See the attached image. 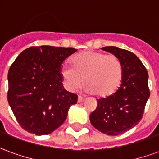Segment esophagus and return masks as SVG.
Segmentation results:
<instances>
[{
    "instance_id": "34e87169",
    "label": "esophagus",
    "mask_w": 159,
    "mask_h": 159,
    "mask_svg": "<svg viewBox=\"0 0 159 159\" xmlns=\"http://www.w3.org/2000/svg\"><path fill=\"white\" fill-rule=\"evenodd\" d=\"M77 102L79 103L81 102H84V98H83L82 96H78V99H77Z\"/></svg>"
}]
</instances>
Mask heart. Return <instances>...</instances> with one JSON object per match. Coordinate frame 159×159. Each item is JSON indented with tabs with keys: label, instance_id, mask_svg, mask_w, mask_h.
<instances>
[{
	"label": "heart",
	"instance_id": "1",
	"mask_svg": "<svg viewBox=\"0 0 159 159\" xmlns=\"http://www.w3.org/2000/svg\"><path fill=\"white\" fill-rule=\"evenodd\" d=\"M72 65L64 64L61 68V76L69 91L77 90L86 79L89 93L108 97L116 92L120 84L121 64L113 54L83 52L73 57Z\"/></svg>",
	"mask_w": 159,
	"mask_h": 159
}]
</instances>
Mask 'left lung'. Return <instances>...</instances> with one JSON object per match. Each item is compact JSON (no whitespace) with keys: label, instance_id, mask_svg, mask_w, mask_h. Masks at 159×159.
I'll list each match as a JSON object with an SVG mask.
<instances>
[{"label":"left lung","instance_id":"obj_1","mask_svg":"<svg viewBox=\"0 0 159 159\" xmlns=\"http://www.w3.org/2000/svg\"><path fill=\"white\" fill-rule=\"evenodd\" d=\"M103 51L114 54L122 66L121 83L113 95L97 100L89 116L94 127L107 135H119L132 129L141 120L150 96L148 73L134 53L116 46Z\"/></svg>","mask_w":159,"mask_h":159}]
</instances>
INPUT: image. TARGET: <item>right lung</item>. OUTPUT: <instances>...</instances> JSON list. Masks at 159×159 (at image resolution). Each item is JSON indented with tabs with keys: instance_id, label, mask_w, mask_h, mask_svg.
Instances as JSON below:
<instances>
[{
	"instance_id": "1",
	"label": "right lung",
	"mask_w": 159,
	"mask_h": 159,
	"mask_svg": "<svg viewBox=\"0 0 159 159\" xmlns=\"http://www.w3.org/2000/svg\"><path fill=\"white\" fill-rule=\"evenodd\" d=\"M75 48L33 46L22 52L11 65L7 101L22 128L36 135L52 133L67 118L77 95L63 87L60 69Z\"/></svg>"
}]
</instances>
